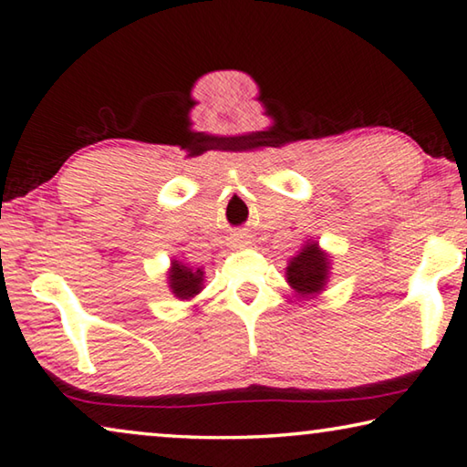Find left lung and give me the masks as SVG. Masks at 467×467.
Wrapping results in <instances>:
<instances>
[{
  "mask_svg": "<svg viewBox=\"0 0 467 467\" xmlns=\"http://www.w3.org/2000/svg\"><path fill=\"white\" fill-rule=\"evenodd\" d=\"M330 265L332 257L328 251L317 245V241L307 239L297 255L288 260L286 283L301 299H314L322 291H327Z\"/></svg>",
  "mask_w": 467,
  "mask_h": 467,
  "instance_id": "1",
  "label": "left lung"
}]
</instances>
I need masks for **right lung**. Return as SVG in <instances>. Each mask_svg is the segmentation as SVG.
Wrapping results in <instances>:
<instances>
[{"instance_id":"1","label":"right lung","mask_w":467,"mask_h":467,"mask_svg":"<svg viewBox=\"0 0 467 467\" xmlns=\"http://www.w3.org/2000/svg\"><path fill=\"white\" fill-rule=\"evenodd\" d=\"M166 280L170 293L181 301H191L203 291V270L189 268L187 264L179 260L170 262Z\"/></svg>"}]
</instances>
